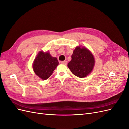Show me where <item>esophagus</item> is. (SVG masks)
I'll return each mask as SVG.
<instances>
[{"label":"esophagus","mask_w":129,"mask_h":129,"mask_svg":"<svg viewBox=\"0 0 129 129\" xmlns=\"http://www.w3.org/2000/svg\"><path fill=\"white\" fill-rule=\"evenodd\" d=\"M61 64H64V65H67V63H68V61H66V60L62 61L61 62Z\"/></svg>","instance_id":"34e87169"}]
</instances>
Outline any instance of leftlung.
<instances>
[{
	"label": "left lung",
	"instance_id": "1",
	"mask_svg": "<svg viewBox=\"0 0 129 129\" xmlns=\"http://www.w3.org/2000/svg\"><path fill=\"white\" fill-rule=\"evenodd\" d=\"M71 60L68 67L72 73L80 78L87 77L93 70L95 59L87 48L77 46L71 55Z\"/></svg>",
	"mask_w": 129,
	"mask_h": 129
}]
</instances>
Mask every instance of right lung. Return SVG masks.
<instances>
[{
  "instance_id": "add662e5",
  "label": "right lung",
  "mask_w": 129,
  "mask_h": 129,
  "mask_svg": "<svg viewBox=\"0 0 129 129\" xmlns=\"http://www.w3.org/2000/svg\"><path fill=\"white\" fill-rule=\"evenodd\" d=\"M59 64L57 58L53 57L48 52H39L33 62V68L35 74L43 80L48 79Z\"/></svg>"
}]
</instances>
